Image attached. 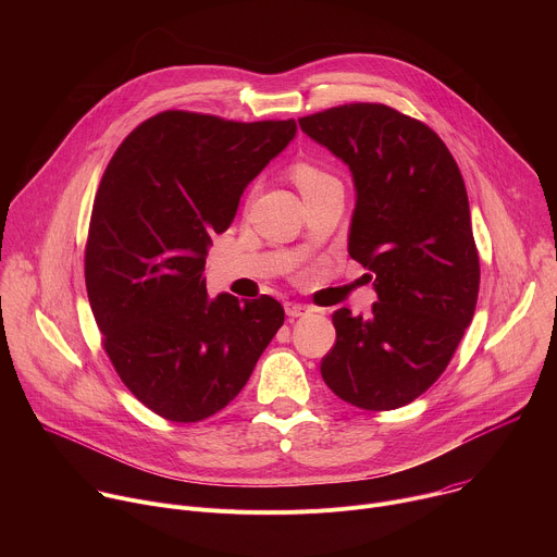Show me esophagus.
I'll list each match as a JSON object with an SVG mask.
<instances>
[{
	"mask_svg": "<svg viewBox=\"0 0 557 557\" xmlns=\"http://www.w3.org/2000/svg\"><path fill=\"white\" fill-rule=\"evenodd\" d=\"M284 308H286V314L293 317V320H297V317H304V314L310 312V306H306V304H295V301H288Z\"/></svg>",
	"mask_w": 557,
	"mask_h": 557,
	"instance_id": "obj_1",
	"label": "esophagus"
}]
</instances>
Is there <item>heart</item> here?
I'll return each instance as SVG.
<instances>
[{
	"label": "heart",
	"mask_w": 557,
	"mask_h": 557,
	"mask_svg": "<svg viewBox=\"0 0 557 557\" xmlns=\"http://www.w3.org/2000/svg\"><path fill=\"white\" fill-rule=\"evenodd\" d=\"M293 178H295L297 187L304 191V189H308V187H312V185H320V183L329 181L331 176H329L326 172H322L320 168L310 165V163H297V165L293 168Z\"/></svg>",
	"instance_id": "b5f03b06"
}]
</instances>
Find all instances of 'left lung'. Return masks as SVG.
Masks as SVG:
<instances>
[{"label": "left lung", "instance_id": "obj_1", "mask_svg": "<svg viewBox=\"0 0 557 557\" xmlns=\"http://www.w3.org/2000/svg\"><path fill=\"white\" fill-rule=\"evenodd\" d=\"M299 127L352 174L348 253L379 295L368 317L333 312L337 342L322 376L361 410L408 406L445 372L479 299L460 170L434 129L383 103L331 108Z\"/></svg>", "mask_w": 557, "mask_h": 557}]
</instances>
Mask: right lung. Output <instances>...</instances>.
<instances>
[{"instance_id": "obj_1", "label": "right lung", "mask_w": 557, "mask_h": 557, "mask_svg": "<svg viewBox=\"0 0 557 557\" xmlns=\"http://www.w3.org/2000/svg\"><path fill=\"white\" fill-rule=\"evenodd\" d=\"M295 132L293 119L168 110L112 156L90 218L88 299L116 374L158 417L220 412L284 324L269 295L209 299L202 271L211 235L228 228L247 185Z\"/></svg>"}]
</instances>
